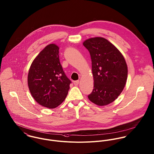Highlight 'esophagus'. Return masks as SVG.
Returning <instances> with one entry per match:
<instances>
[{"mask_svg": "<svg viewBox=\"0 0 154 154\" xmlns=\"http://www.w3.org/2000/svg\"><path fill=\"white\" fill-rule=\"evenodd\" d=\"M79 84V80H76L74 82V85L75 86H78V85Z\"/></svg>", "mask_w": 154, "mask_h": 154, "instance_id": "1", "label": "esophagus"}]
</instances>
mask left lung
<instances>
[{
	"mask_svg": "<svg viewBox=\"0 0 154 154\" xmlns=\"http://www.w3.org/2000/svg\"><path fill=\"white\" fill-rule=\"evenodd\" d=\"M92 60L94 86L89 100L104 106L114 101L122 92L127 78L125 59L111 42L103 37H93L83 42Z\"/></svg>",
	"mask_w": 154,
	"mask_h": 154,
	"instance_id": "8db88e82",
	"label": "left lung"
}]
</instances>
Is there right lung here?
<instances>
[{
  "label": "right lung",
  "instance_id": "right-lung-1",
  "mask_svg": "<svg viewBox=\"0 0 154 154\" xmlns=\"http://www.w3.org/2000/svg\"><path fill=\"white\" fill-rule=\"evenodd\" d=\"M59 49L55 44L46 46L32 62L28 75L32 96L38 103L48 108L61 104L71 83L62 69Z\"/></svg>",
  "mask_w": 154,
  "mask_h": 154
}]
</instances>
